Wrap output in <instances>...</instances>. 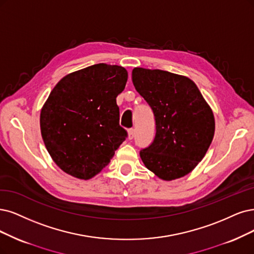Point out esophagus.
<instances>
[{
    "label": "esophagus",
    "instance_id": "esophagus-1",
    "mask_svg": "<svg viewBox=\"0 0 254 254\" xmlns=\"http://www.w3.org/2000/svg\"><path fill=\"white\" fill-rule=\"evenodd\" d=\"M134 136H135V129L134 128H129L127 130V137H128V139L132 140L134 138Z\"/></svg>",
    "mask_w": 254,
    "mask_h": 254
}]
</instances>
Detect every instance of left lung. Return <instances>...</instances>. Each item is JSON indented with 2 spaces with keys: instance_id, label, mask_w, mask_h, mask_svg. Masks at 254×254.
<instances>
[{
  "instance_id": "1",
  "label": "left lung",
  "mask_w": 254,
  "mask_h": 254,
  "mask_svg": "<svg viewBox=\"0 0 254 254\" xmlns=\"http://www.w3.org/2000/svg\"><path fill=\"white\" fill-rule=\"evenodd\" d=\"M132 79L156 120L153 143L140 151L145 167L164 181L190 174L213 139L212 110L196 84L183 75L134 68Z\"/></svg>"
}]
</instances>
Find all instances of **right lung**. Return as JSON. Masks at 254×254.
I'll return each instance as SVG.
<instances>
[{
  "mask_svg": "<svg viewBox=\"0 0 254 254\" xmlns=\"http://www.w3.org/2000/svg\"><path fill=\"white\" fill-rule=\"evenodd\" d=\"M127 71L97 64L63 77L41 110V133L47 151L62 171L89 180L106 167L125 141L116 97Z\"/></svg>",
  "mask_w": 254,
  "mask_h": 254,
  "instance_id": "right-lung-1",
  "label": "right lung"
}]
</instances>
